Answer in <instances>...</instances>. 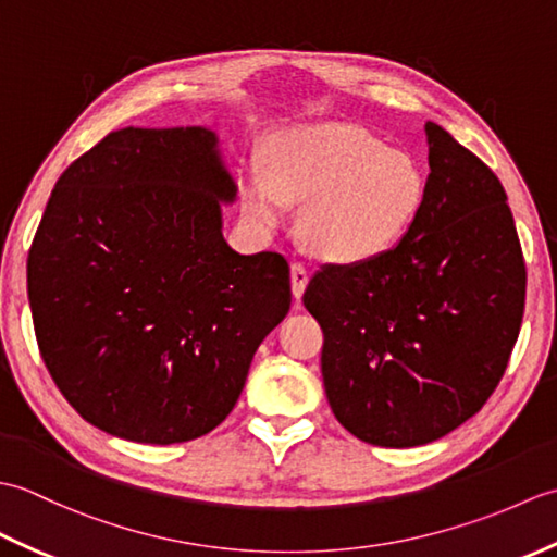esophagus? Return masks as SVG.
Segmentation results:
<instances>
[{
    "mask_svg": "<svg viewBox=\"0 0 557 557\" xmlns=\"http://www.w3.org/2000/svg\"><path fill=\"white\" fill-rule=\"evenodd\" d=\"M309 285V270L304 263H292V294L294 299L304 297V289Z\"/></svg>",
    "mask_w": 557,
    "mask_h": 557,
    "instance_id": "1",
    "label": "esophagus"
}]
</instances>
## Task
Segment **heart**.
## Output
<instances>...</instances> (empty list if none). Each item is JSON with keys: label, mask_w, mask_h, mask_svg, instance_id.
<instances>
[{"label": "heart", "mask_w": 557, "mask_h": 557, "mask_svg": "<svg viewBox=\"0 0 557 557\" xmlns=\"http://www.w3.org/2000/svg\"><path fill=\"white\" fill-rule=\"evenodd\" d=\"M265 174L242 182V206L275 230L304 203V244L330 263H363L393 248L417 220L423 174L409 156L351 124H311L272 136Z\"/></svg>", "instance_id": "1"}]
</instances>
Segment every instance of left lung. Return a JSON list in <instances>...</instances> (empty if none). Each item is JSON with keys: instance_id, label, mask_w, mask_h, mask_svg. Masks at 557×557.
<instances>
[{"instance_id": "8db88e82", "label": "left lung", "mask_w": 557, "mask_h": 557, "mask_svg": "<svg viewBox=\"0 0 557 557\" xmlns=\"http://www.w3.org/2000/svg\"><path fill=\"white\" fill-rule=\"evenodd\" d=\"M431 174L407 234L323 265L304 306L323 327L335 419L381 447L433 443L486 405L522 327L527 268L507 194L474 152L423 124Z\"/></svg>"}]
</instances>
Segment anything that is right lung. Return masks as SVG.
Segmentation results:
<instances>
[{
    "label": "right lung",
    "mask_w": 557,
    "mask_h": 557,
    "mask_svg": "<svg viewBox=\"0 0 557 557\" xmlns=\"http://www.w3.org/2000/svg\"><path fill=\"white\" fill-rule=\"evenodd\" d=\"M236 182L208 126L104 136L71 162L28 253L42 361L96 429L146 445L220 425L289 313L280 253L222 236Z\"/></svg>",
    "instance_id": "right-lung-1"
}]
</instances>
